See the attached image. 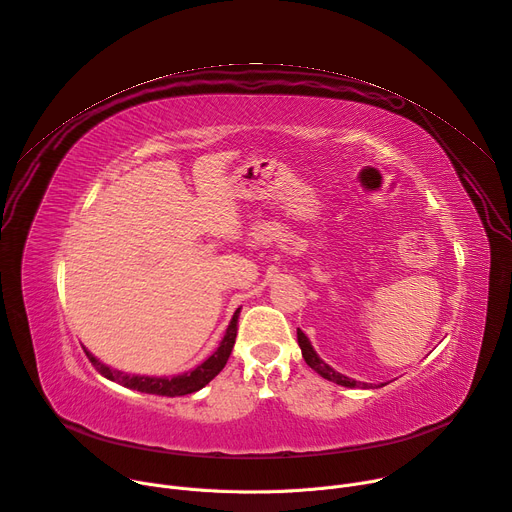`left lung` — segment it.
I'll use <instances>...</instances> for the list:
<instances>
[{
	"label": "left lung",
	"instance_id": "left-lung-1",
	"mask_svg": "<svg viewBox=\"0 0 512 512\" xmlns=\"http://www.w3.org/2000/svg\"><path fill=\"white\" fill-rule=\"evenodd\" d=\"M298 345H300V349H302V357H304V361H306V363L316 371L318 376H322L324 380L335 382V384L345 386V388H374V384L357 382V380H353V378H347V376L339 374V371H337V369H333L327 361H322V359L318 357V353L314 351V347L310 345L308 337H306L300 329H298ZM382 386H386V384H378V388H382Z\"/></svg>",
	"mask_w": 512,
	"mask_h": 512
}]
</instances>
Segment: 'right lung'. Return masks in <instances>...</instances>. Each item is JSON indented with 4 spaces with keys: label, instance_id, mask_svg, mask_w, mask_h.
<instances>
[{
    "label": "right lung",
    "instance_id": "1",
    "mask_svg": "<svg viewBox=\"0 0 512 512\" xmlns=\"http://www.w3.org/2000/svg\"><path fill=\"white\" fill-rule=\"evenodd\" d=\"M239 314L241 308H237V312L232 314L230 322H228V329L218 345V349L200 365H196L194 369L185 371V374L167 378V376H138V374H126V371L114 369L106 363H102L98 357L91 355L85 347V355L89 357V361L94 363V367L100 371V374L124 388L136 390V392H145V394H157V396H185V394H192L202 390L206 384H210L228 361V355L235 347V339H237V322H239Z\"/></svg>",
    "mask_w": 512,
    "mask_h": 512
}]
</instances>
